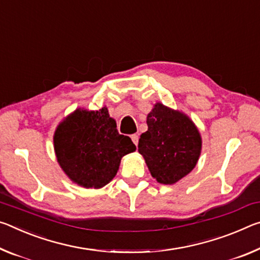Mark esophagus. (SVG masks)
Returning a JSON list of instances; mask_svg holds the SVG:
<instances>
[{
    "label": "esophagus",
    "mask_w": 260,
    "mask_h": 260,
    "mask_svg": "<svg viewBox=\"0 0 260 260\" xmlns=\"http://www.w3.org/2000/svg\"><path fill=\"white\" fill-rule=\"evenodd\" d=\"M131 139H133V142H134L135 145L137 146V144H138V139H139L138 135H133V136H131Z\"/></svg>",
    "instance_id": "esophagus-1"
}]
</instances>
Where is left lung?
<instances>
[{"label": "left lung", "instance_id": "1", "mask_svg": "<svg viewBox=\"0 0 260 260\" xmlns=\"http://www.w3.org/2000/svg\"><path fill=\"white\" fill-rule=\"evenodd\" d=\"M146 133L140 135L138 152L151 175L162 184H174L197 165L202 137L194 123L178 110L155 104L147 115Z\"/></svg>", "mask_w": 260, "mask_h": 260}]
</instances>
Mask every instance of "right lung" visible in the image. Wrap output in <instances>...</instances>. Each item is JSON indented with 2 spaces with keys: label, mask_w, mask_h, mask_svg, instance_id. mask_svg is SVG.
<instances>
[{
  "label": "right lung",
  "mask_w": 260,
  "mask_h": 260,
  "mask_svg": "<svg viewBox=\"0 0 260 260\" xmlns=\"http://www.w3.org/2000/svg\"><path fill=\"white\" fill-rule=\"evenodd\" d=\"M54 150L59 166L74 183L100 189L113 180L121 159L136 150L120 135L108 109H76L56 127Z\"/></svg>",
  "instance_id": "obj_1"
}]
</instances>
